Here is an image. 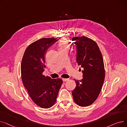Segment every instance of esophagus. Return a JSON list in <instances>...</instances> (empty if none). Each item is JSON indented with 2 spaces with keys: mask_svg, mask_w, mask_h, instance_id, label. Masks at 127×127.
I'll return each instance as SVG.
<instances>
[{
  "mask_svg": "<svg viewBox=\"0 0 127 127\" xmlns=\"http://www.w3.org/2000/svg\"><path fill=\"white\" fill-rule=\"evenodd\" d=\"M62 80H63V81H64V82H66V81H68L69 79H65V78H63V79H62Z\"/></svg>",
  "mask_w": 127,
  "mask_h": 127,
  "instance_id": "esophagus-1",
  "label": "esophagus"
}]
</instances>
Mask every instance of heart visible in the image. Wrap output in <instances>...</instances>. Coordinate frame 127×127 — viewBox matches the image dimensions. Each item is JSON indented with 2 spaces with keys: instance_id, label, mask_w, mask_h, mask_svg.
I'll list each match as a JSON object with an SVG mask.
<instances>
[{
  "instance_id": "heart-1",
  "label": "heart",
  "mask_w": 127,
  "mask_h": 127,
  "mask_svg": "<svg viewBox=\"0 0 127 127\" xmlns=\"http://www.w3.org/2000/svg\"><path fill=\"white\" fill-rule=\"evenodd\" d=\"M59 51L62 50H68L70 47L69 44L67 41V40L65 38H62L60 40L58 43Z\"/></svg>"
}]
</instances>
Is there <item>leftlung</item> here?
I'll return each mask as SVG.
<instances>
[{
  "instance_id": "obj_1",
  "label": "left lung",
  "mask_w": 127,
  "mask_h": 127,
  "mask_svg": "<svg viewBox=\"0 0 127 127\" xmlns=\"http://www.w3.org/2000/svg\"><path fill=\"white\" fill-rule=\"evenodd\" d=\"M77 47V63L83 68V79L76 80L72 95L79 106H87L94 103L101 92L105 78L103 57L94 40L82 36L72 38Z\"/></svg>"
}]
</instances>
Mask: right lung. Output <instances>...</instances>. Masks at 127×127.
<instances>
[{"label":"right lung","mask_w":127,"mask_h":127,"mask_svg":"<svg viewBox=\"0 0 127 127\" xmlns=\"http://www.w3.org/2000/svg\"><path fill=\"white\" fill-rule=\"evenodd\" d=\"M57 41L54 38H43L31 43L26 48L21 63L24 87L32 101L44 109L55 104L63 83L61 79H51L43 75L47 50Z\"/></svg>","instance_id":"add662e5"}]
</instances>
